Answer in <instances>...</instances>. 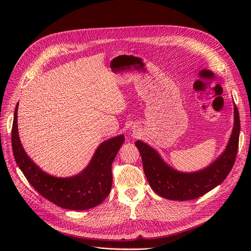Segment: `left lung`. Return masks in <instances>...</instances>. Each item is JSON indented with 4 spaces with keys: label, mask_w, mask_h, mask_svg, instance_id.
I'll return each instance as SVG.
<instances>
[{
    "label": "left lung",
    "mask_w": 251,
    "mask_h": 251,
    "mask_svg": "<svg viewBox=\"0 0 251 251\" xmlns=\"http://www.w3.org/2000/svg\"><path fill=\"white\" fill-rule=\"evenodd\" d=\"M234 128L228 146L223 154L207 168L195 173H180L170 168L153 149L140 140L135 142L141 159L144 174L151 189L171 201H190L201 197L217 187L232 170L238 151L240 119L234 105Z\"/></svg>",
    "instance_id": "1"
}]
</instances>
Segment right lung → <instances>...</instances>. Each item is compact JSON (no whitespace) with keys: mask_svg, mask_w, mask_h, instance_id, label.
Returning <instances> with one entry per match:
<instances>
[{"mask_svg":"<svg viewBox=\"0 0 251 251\" xmlns=\"http://www.w3.org/2000/svg\"><path fill=\"white\" fill-rule=\"evenodd\" d=\"M17 110L18 103L12 125L13 154L25 178L39 194L60 207L73 210L89 209L107 199L113 182L112 164L124 142V135L102 142L82 173L56 178L39 169L24 151L18 135Z\"/></svg>","mask_w":251,"mask_h":251,"instance_id":"add662e5","label":"right lung"}]
</instances>
